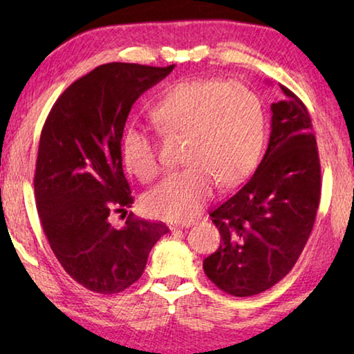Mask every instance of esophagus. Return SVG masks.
Masks as SVG:
<instances>
[{"instance_id": "34e87169", "label": "esophagus", "mask_w": 354, "mask_h": 354, "mask_svg": "<svg viewBox=\"0 0 354 354\" xmlns=\"http://www.w3.org/2000/svg\"><path fill=\"white\" fill-rule=\"evenodd\" d=\"M192 225H194V220H190V221H184V223L178 225V227H189V226H192Z\"/></svg>"}]
</instances>
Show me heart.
<instances>
[{
  "mask_svg": "<svg viewBox=\"0 0 354 354\" xmlns=\"http://www.w3.org/2000/svg\"><path fill=\"white\" fill-rule=\"evenodd\" d=\"M165 136H185L184 164L145 198L147 211L165 220H189L211 198L217 183L230 187L253 170L263 139V113L256 95L239 82L183 81L151 109ZM127 169L142 183L158 176L160 162L147 133L129 127L122 137Z\"/></svg>",
  "mask_w": 354,
  "mask_h": 354,
  "instance_id": "1",
  "label": "heart"
}]
</instances>
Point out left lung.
<instances>
[{
    "instance_id": "obj_1",
    "label": "left lung",
    "mask_w": 354,
    "mask_h": 354,
    "mask_svg": "<svg viewBox=\"0 0 354 354\" xmlns=\"http://www.w3.org/2000/svg\"><path fill=\"white\" fill-rule=\"evenodd\" d=\"M279 88L259 167L209 214L221 241L203 268L218 289L234 297L257 295L292 270L320 203V159L309 112L295 93L281 84Z\"/></svg>"
}]
</instances>
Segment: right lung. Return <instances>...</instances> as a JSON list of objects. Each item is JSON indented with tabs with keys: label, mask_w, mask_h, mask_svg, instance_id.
<instances>
[{
	"label": "right lung",
	"mask_w": 354,
	"mask_h": 354,
	"mask_svg": "<svg viewBox=\"0 0 354 354\" xmlns=\"http://www.w3.org/2000/svg\"><path fill=\"white\" fill-rule=\"evenodd\" d=\"M175 65L112 62L80 77L57 98L40 134L34 192L53 253L77 284L118 293L142 277L162 221L129 215L120 230L109 215L131 207L122 137L131 107Z\"/></svg>",
	"instance_id": "right-lung-1"
}]
</instances>
